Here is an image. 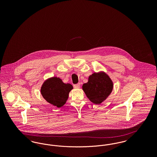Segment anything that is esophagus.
Returning <instances> with one entry per match:
<instances>
[{
  "mask_svg": "<svg viewBox=\"0 0 157 157\" xmlns=\"http://www.w3.org/2000/svg\"><path fill=\"white\" fill-rule=\"evenodd\" d=\"M74 87L75 89H78L80 87V83H77V84H75L74 85Z\"/></svg>",
  "mask_w": 157,
  "mask_h": 157,
  "instance_id": "obj_1",
  "label": "esophagus"
}]
</instances>
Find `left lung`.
<instances>
[{"instance_id": "left-lung-1", "label": "left lung", "mask_w": 157, "mask_h": 157, "mask_svg": "<svg viewBox=\"0 0 157 157\" xmlns=\"http://www.w3.org/2000/svg\"><path fill=\"white\" fill-rule=\"evenodd\" d=\"M113 83L105 73H94L90 75L88 82L82 85L86 97L95 104H100L112 92Z\"/></svg>"}]
</instances>
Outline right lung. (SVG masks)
<instances>
[{
	"label": "right lung",
	"mask_w": 157,
	"mask_h": 157,
	"mask_svg": "<svg viewBox=\"0 0 157 157\" xmlns=\"http://www.w3.org/2000/svg\"><path fill=\"white\" fill-rule=\"evenodd\" d=\"M72 89V85L64 83L59 78L53 77L43 83L40 92L47 102L60 108L66 103Z\"/></svg>",
	"instance_id": "obj_1"
}]
</instances>
